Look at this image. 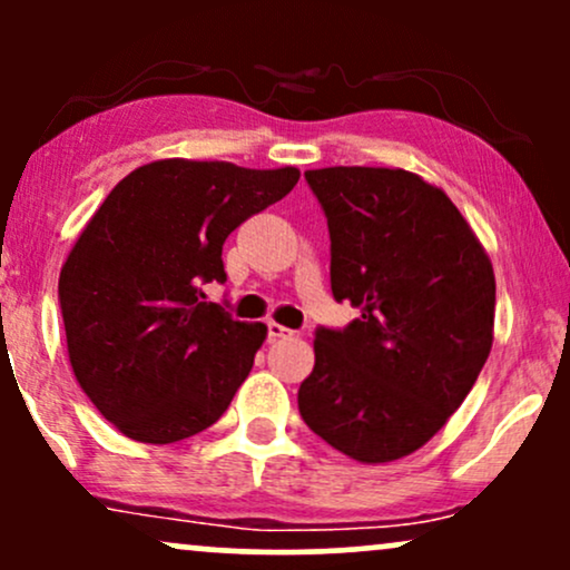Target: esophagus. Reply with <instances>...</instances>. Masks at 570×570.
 I'll return each mask as SVG.
<instances>
[{"mask_svg": "<svg viewBox=\"0 0 570 570\" xmlns=\"http://www.w3.org/2000/svg\"><path fill=\"white\" fill-rule=\"evenodd\" d=\"M289 335H292V330H286L284 324L267 322V337L271 340H281V337H289Z\"/></svg>", "mask_w": 570, "mask_h": 570, "instance_id": "1", "label": "esophagus"}]
</instances>
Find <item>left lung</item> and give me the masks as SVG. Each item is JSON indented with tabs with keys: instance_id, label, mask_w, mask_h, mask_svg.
Instances as JSON below:
<instances>
[{
	"instance_id": "1",
	"label": "left lung",
	"mask_w": 570,
	"mask_h": 570,
	"mask_svg": "<svg viewBox=\"0 0 570 570\" xmlns=\"http://www.w3.org/2000/svg\"><path fill=\"white\" fill-rule=\"evenodd\" d=\"M330 227L343 330L318 326L297 391L313 434L362 463L415 453L461 407L493 345L495 278L442 189L402 168L305 171Z\"/></svg>"
}]
</instances>
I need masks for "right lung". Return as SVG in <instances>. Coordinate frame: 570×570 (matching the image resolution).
Returning a JSON list of instances; mask_svg holds the SVG:
<instances>
[{"mask_svg": "<svg viewBox=\"0 0 570 570\" xmlns=\"http://www.w3.org/2000/svg\"><path fill=\"white\" fill-rule=\"evenodd\" d=\"M297 179L292 166L155 160L85 225L58 278L69 362L96 410L130 440H187L230 407L267 326L203 303V284H225L227 235Z\"/></svg>", "mask_w": 570, "mask_h": 570, "instance_id": "obj_1", "label": "right lung"}]
</instances>
